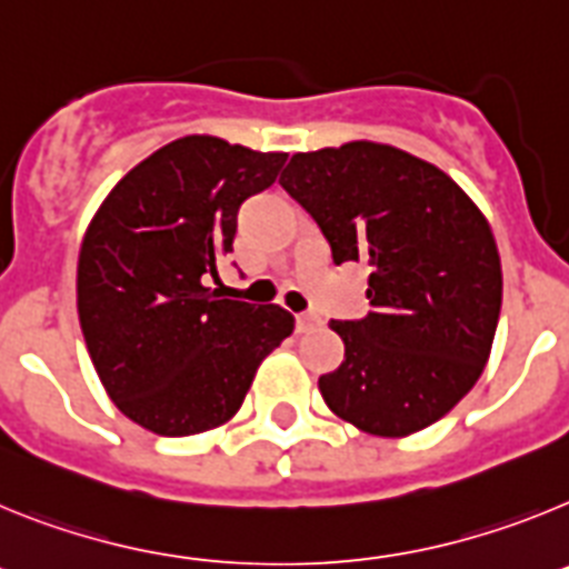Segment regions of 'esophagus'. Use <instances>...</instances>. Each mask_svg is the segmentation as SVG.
<instances>
[{
	"label": "esophagus",
	"instance_id": "34e87169",
	"mask_svg": "<svg viewBox=\"0 0 569 569\" xmlns=\"http://www.w3.org/2000/svg\"><path fill=\"white\" fill-rule=\"evenodd\" d=\"M321 325L319 313H299L296 316V330L299 333H310V330H316Z\"/></svg>",
	"mask_w": 569,
	"mask_h": 569
}]
</instances>
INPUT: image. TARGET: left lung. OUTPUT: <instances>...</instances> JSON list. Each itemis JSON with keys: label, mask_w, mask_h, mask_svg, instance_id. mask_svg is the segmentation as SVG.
<instances>
[{"label": "left lung", "mask_w": 569, "mask_h": 569, "mask_svg": "<svg viewBox=\"0 0 569 569\" xmlns=\"http://www.w3.org/2000/svg\"><path fill=\"white\" fill-rule=\"evenodd\" d=\"M279 184L313 216L336 264L365 261L367 316L330 321L345 341L321 399L370 436H407L479 381L501 313V259L470 196L390 144L296 153Z\"/></svg>", "instance_id": "8db88e82"}]
</instances>
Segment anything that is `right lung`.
I'll use <instances>...</instances> for the list:
<instances>
[{"instance_id":"right-lung-1","label":"right lung","mask_w":569,"mask_h":569,"mask_svg":"<svg viewBox=\"0 0 569 569\" xmlns=\"http://www.w3.org/2000/svg\"><path fill=\"white\" fill-rule=\"evenodd\" d=\"M288 153L184 136L136 164L93 216L77 270L84 345L128 419L193 436L236 416L261 359L293 333L279 305L204 288L233 250L244 199Z\"/></svg>"}]
</instances>
